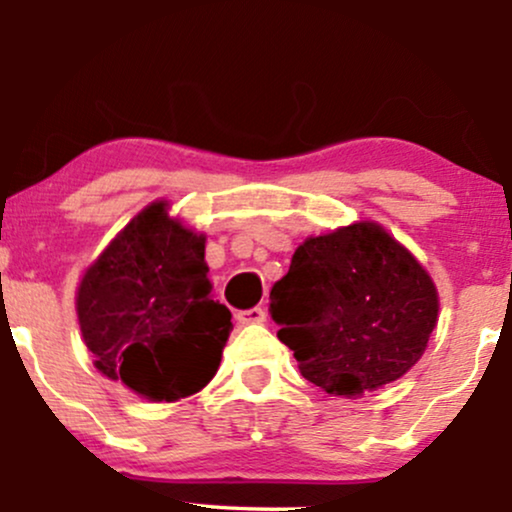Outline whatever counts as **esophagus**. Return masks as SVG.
Returning <instances> with one entry per match:
<instances>
[{
	"label": "esophagus",
	"mask_w": 512,
	"mask_h": 512,
	"mask_svg": "<svg viewBox=\"0 0 512 512\" xmlns=\"http://www.w3.org/2000/svg\"><path fill=\"white\" fill-rule=\"evenodd\" d=\"M236 320L240 322V325H262V322L267 320V313H264V308L238 310V313H236Z\"/></svg>",
	"instance_id": "esophagus-1"
}]
</instances>
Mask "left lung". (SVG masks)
I'll return each instance as SVG.
<instances>
[{"mask_svg": "<svg viewBox=\"0 0 512 512\" xmlns=\"http://www.w3.org/2000/svg\"><path fill=\"white\" fill-rule=\"evenodd\" d=\"M269 298L303 378L349 399L402 378L438 322L431 276L373 221L298 245Z\"/></svg>", "mask_w": 512, "mask_h": 512, "instance_id": "left-lung-1", "label": "left lung"}]
</instances>
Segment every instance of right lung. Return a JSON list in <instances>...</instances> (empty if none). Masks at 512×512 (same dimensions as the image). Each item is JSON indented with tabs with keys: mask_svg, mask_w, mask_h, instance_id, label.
<instances>
[{
	"mask_svg": "<svg viewBox=\"0 0 512 512\" xmlns=\"http://www.w3.org/2000/svg\"><path fill=\"white\" fill-rule=\"evenodd\" d=\"M204 243L170 219L166 202H154L117 233L76 291L96 368L151 402L202 390L233 330L231 310L211 298Z\"/></svg>",
	"mask_w": 512,
	"mask_h": 512,
	"instance_id": "obj_1",
	"label": "right lung"
}]
</instances>
